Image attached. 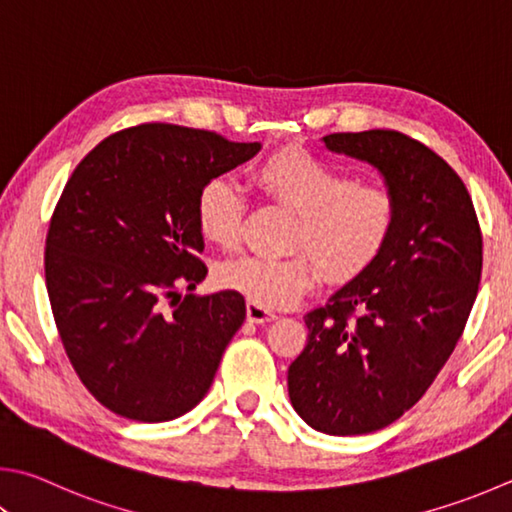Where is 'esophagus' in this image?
I'll use <instances>...</instances> for the list:
<instances>
[{
	"label": "esophagus",
	"instance_id": "obj_1",
	"mask_svg": "<svg viewBox=\"0 0 512 512\" xmlns=\"http://www.w3.org/2000/svg\"><path fill=\"white\" fill-rule=\"evenodd\" d=\"M246 315H248V322H255V324L275 320V313L273 311H268V309H264V306H259L255 302H248L246 304Z\"/></svg>",
	"mask_w": 512,
	"mask_h": 512
}]
</instances>
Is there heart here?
Returning a JSON list of instances; mask_svg holds the SVG:
<instances>
[{
  "mask_svg": "<svg viewBox=\"0 0 512 512\" xmlns=\"http://www.w3.org/2000/svg\"><path fill=\"white\" fill-rule=\"evenodd\" d=\"M253 181L268 201L291 212L280 259L244 255L221 266L219 280L264 309H280L311 291L320 268L333 282H347L376 262L392 239L396 201L376 183L304 150H280L255 165ZM244 199L235 183L217 176L199 190L197 226L210 244L235 250L241 241Z\"/></svg>",
  "mask_w": 512,
  "mask_h": 512,
  "instance_id": "1",
  "label": "heart"
}]
</instances>
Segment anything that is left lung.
Returning a JSON list of instances; mask_svg holds the SVG:
<instances>
[{"label": "left lung", "mask_w": 512, "mask_h": 512, "mask_svg": "<svg viewBox=\"0 0 512 512\" xmlns=\"http://www.w3.org/2000/svg\"><path fill=\"white\" fill-rule=\"evenodd\" d=\"M327 150L374 165L396 201L374 264L304 315L288 396L313 430L376 432L421 401L457 347L481 280L483 241L459 174L394 129L329 134Z\"/></svg>", "instance_id": "obj_1"}]
</instances>
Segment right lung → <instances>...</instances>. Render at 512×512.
Listing matches in <instances>:
<instances>
[{
  "label": "right lung",
  "mask_w": 512,
  "mask_h": 512,
  "mask_svg": "<svg viewBox=\"0 0 512 512\" xmlns=\"http://www.w3.org/2000/svg\"><path fill=\"white\" fill-rule=\"evenodd\" d=\"M262 150L206 129L147 123L98 143L53 210L44 273L64 351L118 416L190 412L246 320L237 291L181 295L206 280L197 197Z\"/></svg>",
  "instance_id": "add662e5"
}]
</instances>
